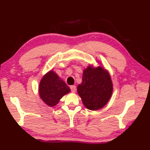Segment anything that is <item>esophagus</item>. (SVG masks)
Instances as JSON below:
<instances>
[{
	"instance_id": "esophagus-1",
	"label": "esophagus",
	"mask_w": 150,
	"mask_h": 150,
	"mask_svg": "<svg viewBox=\"0 0 150 150\" xmlns=\"http://www.w3.org/2000/svg\"><path fill=\"white\" fill-rule=\"evenodd\" d=\"M70 89H71V92H73V93H75L76 91V86L74 85L71 86H70Z\"/></svg>"
}]
</instances>
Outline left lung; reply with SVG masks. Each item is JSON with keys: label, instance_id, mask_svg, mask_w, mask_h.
Listing matches in <instances>:
<instances>
[{"label": "left lung", "instance_id": "8db88e82", "mask_svg": "<svg viewBox=\"0 0 150 150\" xmlns=\"http://www.w3.org/2000/svg\"><path fill=\"white\" fill-rule=\"evenodd\" d=\"M113 91L111 75L104 67L90 64L84 69L77 92L87 109L95 111L103 108L109 102Z\"/></svg>", "mask_w": 150, "mask_h": 150}]
</instances>
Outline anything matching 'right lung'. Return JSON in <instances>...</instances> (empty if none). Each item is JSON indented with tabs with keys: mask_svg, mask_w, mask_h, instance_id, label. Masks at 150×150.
<instances>
[{
	"mask_svg": "<svg viewBox=\"0 0 150 150\" xmlns=\"http://www.w3.org/2000/svg\"><path fill=\"white\" fill-rule=\"evenodd\" d=\"M70 91L69 86L53 69L43 76L39 86L40 98L50 107L56 106L64 95L69 93Z\"/></svg>",
	"mask_w": 150,
	"mask_h": 150,
	"instance_id": "obj_1",
	"label": "right lung"
}]
</instances>
